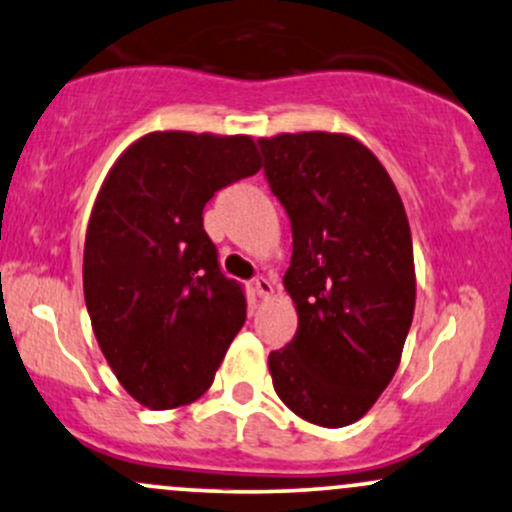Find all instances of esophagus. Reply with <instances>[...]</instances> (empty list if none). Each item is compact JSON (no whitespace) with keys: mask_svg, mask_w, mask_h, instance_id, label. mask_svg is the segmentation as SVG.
Here are the masks:
<instances>
[{"mask_svg":"<svg viewBox=\"0 0 512 512\" xmlns=\"http://www.w3.org/2000/svg\"><path fill=\"white\" fill-rule=\"evenodd\" d=\"M255 291H257V296H260V298H272L274 296V284L269 279H264V276H257Z\"/></svg>","mask_w":512,"mask_h":512,"instance_id":"esophagus-1","label":"esophagus"}]
</instances>
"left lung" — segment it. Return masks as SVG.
<instances>
[{"label":"left lung","instance_id":"left-lung-1","mask_svg":"<svg viewBox=\"0 0 512 512\" xmlns=\"http://www.w3.org/2000/svg\"><path fill=\"white\" fill-rule=\"evenodd\" d=\"M264 173L291 219L284 289L298 330L269 354L276 395L310 424L342 428L395 378L414 317L411 231L378 156L342 132L262 137Z\"/></svg>","mask_w":512,"mask_h":512}]
</instances>
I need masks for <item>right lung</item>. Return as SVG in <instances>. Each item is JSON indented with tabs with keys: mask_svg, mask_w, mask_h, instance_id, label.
<instances>
[{
	"mask_svg": "<svg viewBox=\"0 0 512 512\" xmlns=\"http://www.w3.org/2000/svg\"><path fill=\"white\" fill-rule=\"evenodd\" d=\"M262 168L248 134L149 132L105 175L84 243V298L105 361L146 409L195 402L245 322L204 204Z\"/></svg>",
	"mask_w": 512,
	"mask_h": 512,
	"instance_id": "add662e5",
	"label": "right lung"
}]
</instances>
